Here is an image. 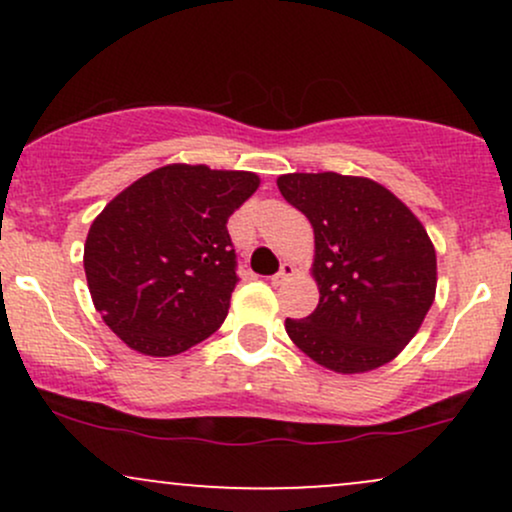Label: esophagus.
I'll use <instances>...</instances> for the list:
<instances>
[{
	"instance_id": "1",
	"label": "esophagus",
	"mask_w": 512,
	"mask_h": 512,
	"mask_svg": "<svg viewBox=\"0 0 512 512\" xmlns=\"http://www.w3.org/2000/svg\"><path fill=\"white\" fill-rule=\"evenodd\" d=\"M293 272H296V269H293V264H291V262H284V264H281L279 272H276V274L272 276V284H274V286L284 284V281L289 279V276H293Z\"/></svg>"
}]
</instances>
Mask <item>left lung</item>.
Masks as SVG:
<instances>
[{"label":"left lung","instance_id":"1","mask_svg":"<svg viewBox=\"0 0 512 512\" xmlns=\"http://www.w3.org/2000/svg\"><path fill=\"white\" fill-rule=\"evenodd\" d=\"M315 233L320 303L286 317L293 344L337 373L392 361L436 298V250L426 228L378 182L339 173H289L276 180Z\"/></svg>","mask_w":512,"mask_h":512}]
</instances>
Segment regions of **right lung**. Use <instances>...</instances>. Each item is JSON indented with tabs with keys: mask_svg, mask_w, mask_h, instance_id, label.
<instances>
[{
	"mask_svg": "<svg viewBox=\"0 0 512 512\" xmlns=\"http://www.w3.org/2000/svg\"><path fill=\"white\" fill-rule=\"evenodd\" d=\"M257 187L245 170L173 163L98 214L84 245L88 291L129 349L175 356L219 330L240 281L226 223Z\"/></svg>",
	"mask_w": 512,
	"mask_h": 512,
	"instance_id": "obj_1",
	"label": "right lung"
}]
</instances>
